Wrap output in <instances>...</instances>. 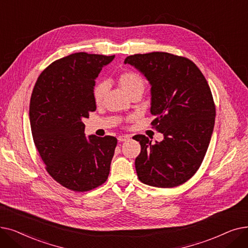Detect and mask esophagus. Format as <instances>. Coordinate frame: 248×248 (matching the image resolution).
Returning <instances> with one entry per match:
<instances>
[{
  "mask_svg": "<svg viewBox=\"0 0 248 248\" xmlns=\"http://www.w3.org/2000/svg\"><path fill=\"white\" fill-rule=\"evenodd\" d=\"M129 139H130V136H129V135H121V136L118 137V140H119L120 142H123V141H127Z\"/></svg>",
  "mask_w": 248,
  "mask_h": 248,
  "instance_id": "1",
  "label": "esophagus"
}]
</instances>
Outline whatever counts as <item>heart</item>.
Wrapping results in <instances>:
<instances>
[{
    "instance_id": "heart-1",
    "label": "heart",
    "mask_w": 248,
    "mask_h": 248,
    "mask_svg": "<svg viewBox=\"0 0 248 248\" xmlns=\"http://www.w3.org/2000/svg\"><path fill=\"white\" fill-rule=\"evenodd\" d=\"M118 85L120 88L127 93V95L130 97L134 93H142L145 88V81L143 78L141 77L138 73L133 72V70H125V72L121 73L117 78ZM108 86L105 81H100L93 88V101L97 105L101 104L105 93L107 92Z\"/></svg>"
}]
</instances>
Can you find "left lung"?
Listing matches in <instances>:
<instances>
[{"mask_svg": "<svg viewBox=\"0 0 248 248\" xmlns=\"http://www.w3.org/2000/svg\"><path fill=\"white\" fill-rule=\"evenodd\" d=\"M124 63L137 68L151 86V125L163 134L155 144L136 135L138 179L157 187L178 186L197 172L213 133L216 109L208 82L186 57L168 52L134 54Z\"/></svg>", "mask_w": 248, "mask_h": 248, "instance_id": "left-lung-1", "label": "left lung"}]
</instances>
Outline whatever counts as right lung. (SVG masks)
<instances>
[{
    "mask_svg": "<svg viewBox=\"0 0 248 248\" xmlns=\"http://www.w3.org/2000/svg\"><path fill=\"white\" fill-rule=\"evenodd\" d=\"M114 57L73 53L47 66L34 86L29 108L34 144L47 172L68 190L91 191L108 179L117 139L87 138L82 120L96 111L95 79Z\"/></svg>",
    "mask_w": 248,
    "mask_h": 248,
    "instance_id": "right-lung-1",
    "label": "right lung"
}]
</instances>
